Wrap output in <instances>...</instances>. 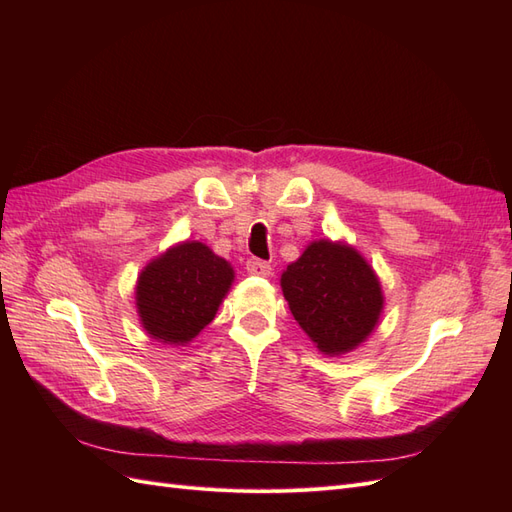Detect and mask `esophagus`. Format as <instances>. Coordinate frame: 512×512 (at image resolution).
<instances>
[{
  "mask_svg": "<svg viewBox=\"0 0 512 512\" xmlns=\"http://www.w3.org/2000/svg\"><path fill=\"white\" fill-rule=\"evenodd\" d=\"M245 269H247V273H252V275H258V277H269L271 275V265L267 260H258V258H250L247 260V265H245Z\"/></svg>",
  "mask_w": 512,
  "mask_h": 512,
  "instance_id": "esophagus-1",
  "label": "esophagus"
}]
</instances>
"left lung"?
<instances>
[{"instance_id":"left-lung-1","label":"left lung","mask_w":512,"mask_h":512,"mask_svg":"<svg viewBox=\"0 0 512 512\" xmlns=\"http://www.w3.org/2000/svg\"><path fill=\"white\" fill-rule=\"evenodd\" d=\"M280 282L294 320L329 356L363 344L380 320L384 297L378 275L342 241L309 243Z\"/></svg>"}]
</instances>
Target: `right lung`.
I'll return each instance as SVG.
<instances>
[{"instance_id": "obj_1", "label": "right lung", "mask_w": 512, "mask_h": 512, "mask_svg": "<svg viewBox=\"0 0 512 512\" xmlns=\"http://www.w3.org/2000/svg\"><path fill=\"white\" fill-rule=\"evenodd\" d=\"M235 271L205 243L183 241L138 275L136 309L149 337L183 346L203 331L228 294Z\"/></svg>"}]
</instances>
